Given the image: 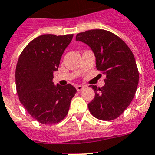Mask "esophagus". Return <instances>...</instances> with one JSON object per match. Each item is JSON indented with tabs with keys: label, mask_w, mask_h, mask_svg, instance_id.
<instances>
[{
	"label": "esophagus",
	"mask_w": 155,
	"mask_h": 155,
	"mask_svg": "<svg viewBox=\"0 0 155 155\" xmlns=\"http://www.w3.org/2000/svg\"><path fill=\"white\" fill-rule=\"evenodd\" d=\"M85 88L84 86H81V85H78L76 86V90H77L78 91H83V90Z\"/></svg>",
	"instance_id": "obj_1"
}]
</instances>
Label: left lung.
Instances as JSON below:
<instances>
[{"label": "left lung", "instance_id": "left-lung-1", "mask_svg": "<svg viewBox=\"0 0 155 155\" xmlns=\"http://www.w3.org/2000/svg\"><path fill=\"white\" fill-rule=\"evenodd\" d=\"M75 40L89 45L97 69L106 75L102 87L91 85L95 96L88 109L97 119L113 120L124 113L136 94L139 71L133 53L120 38L106 30L81 32Z\"/></svg>", "mask_w": 155, "mask_h": 155}]
</instances>
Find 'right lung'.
I'll return each instance as SVG.
<instances>
[{"label":"right lung","mask_w":155,"mask_h":155,"mask_svg":"<svg viewBox=\"0 0 155 155\" xmlns=\"http://www.w3.org/2000/svg\"><path fill=\"white\" fill-rule=\"evenodd\" d=\"M73 35H42L24 48L15 68L19 99L28 114L44 124L61 121L68 113L76 90L71 84H53L64 49Z\"/></svg>","instance_id":"obj_1"}]
</instances>
